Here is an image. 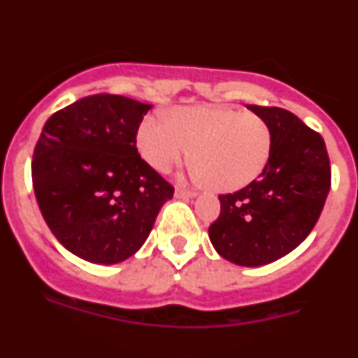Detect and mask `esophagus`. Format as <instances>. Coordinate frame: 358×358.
Wrapping results in <instances>:
<instances>
[{
    "mask_svg": "<svg viewBox=\"0 0 358 358\" xmlns=\"http://www.w3.org/2000/svg\"><path fill=\"white\" fill-rule=\"evenodd\" d=\"M195 195H197L195 192L182 188V186H177V188H176V197L177 199H194Z\"/></svg>",
    "mask_w": 358,
    "mask_h": 358,
    "instance_id": "34e87169",
    "label": "esophagus"
}]
</instances>
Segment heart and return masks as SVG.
I'll use <instances>...</instances> for the list:
<instances>
[{"mask_svg":"<svg viewBox=\"0 0 358 358\" xmlns=\"http://www.w3.org/2000/svg\"><path fill=\"white\" fill-rule=\"evenodd\" d=\"M136 145L156 172L169 173L194 148L199 179L215 192H236L264 172L273 134L264 118L227 107H177L166 120L145 118Z\"/></svg>","mask_w":358,"mask_h":358,"instance_id":"obj_1","label":"heart"}]
</instances>
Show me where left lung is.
Masks as SVG:
<instances>
[{
	"mask_svg": "<svg viewBox=\"0 0 358 358\" xmlns=\"http://www.w3.org/2000/svg\"><path fill=\"white\" fill-rule=\"evenodd\" d=\"M265 120L273 148L260 177L218 195L210 240L222 258L243 267L280 260L314 229L330 192V159L321 134L281 107L248 106Z\"/></svg>",
	"mask_w": 358,
	"mask_h": 358,
	"instance_id": "obj_1",
	"label": "left lung"
}]
</instances>
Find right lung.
I'll return each mask as SVG.
<instances>
[{
  "instance_id": "right-lung-1",
  "label": "right lung",
  "mask_w": 358,
  "mask_h": 358,
  "mask_svg": "<svg viewBox=\"0 0 358 358\" xmlns=\"http://www.w3.org/2000/svg\"><path fill=\"white\" fill-rule=\"evenodd\" d=\"M150 107L120 94H91L44 123L31 159L34 192L55 238L82 260H127L172 199L173 186L136 148Z\"/></svg>"
}]
</instances>
